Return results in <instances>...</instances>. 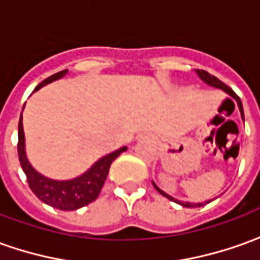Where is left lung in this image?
<instances>
[{
	"instance_id": "obj_1",
	"label": "left lung",
	"mask_w": 260,
	"mask_h": 260,
	"mask_svg": "<svg viewBox=\"0 0 260 260\" xmlns=\"http://www.w3.org/2000/svg\"><path fill=\"white\" fill-rule=\"evenodd\" d=\"M197 74L200 76V79L203 80L204 83H207V84H210V86L212 87H217V88H221V90H224L225 92H228L231 97H234V99L237 100L238 103V107H239V111H241V115H242V119H245L244 117V108H242V103H241V99L238 97L237 94L234 92V90H232L231 87H228L226 84H224L221 80H218L215 76H212V74H210L208 72H206V70H197ZM153 186H155V188L159 191V193L163 196V197H166V199L172 200V201H174V203H177V204H180V206L183 207H187V208H193V207H201L204 206V203H199V204H194V203H184V201H179V200L173 199V197H170L169 194H166L165 191H161L159 187L156 186L155 183H153ZM207 203H210V201H207Z\"/></svg>"
}]
</instances>
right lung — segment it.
<instances>
[{
    "mask_svg": "<svg viewBox=\"0 0 260 260\" xmlns=\"http://www.w3.org/2000/svg\"><path fill=\"white\" fill-rule=\"evenodd\" d=\"M66 73L67 70H61L59 73L43 80L41 84H38L35 91L54 80L60 79ZM125 150H126V146L101 157L99 161H95L92 165L88 172L81 174L77 179L66 181L50 180L48 177H43L30 166V163L26 159V153H25L22 115H21L19 124H18V156H19L22 170L26 174V180H28L30 190L45 204L57 208V210H63V211H74L77 208L90 204L94 200H97L101 188L104 186L107 174L110 172L111 163Z\"/></svg>",
    "mask_w": 260,
    "mask_h": 260,
    "instance_id": "1",
    "label": "right lung"
}]
</instances>
